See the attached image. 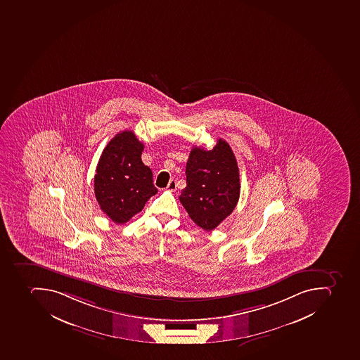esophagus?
<instances>
[{
  "mask_svg": "<svg viewBox=\"0 0 360 360\" xmlns=\"http://www.w3.org/2000/svg\"><path fill=\"white\" fill-rule=\"evenodd\" d=\"M168 191L170 192H175L177 190V183H176L175 179H172V181L168 183L167 187H166Z\"/></svg>",
  "mask_w": 360,
  "mask_h": 360,
  "instance_id": "obj_1",
  "label": "esophagus"
}]
</instances>
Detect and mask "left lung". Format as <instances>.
Segmentation results:
<instances>
[{"label": "left lung", "mask_w": 360, "mask_h": 360, "mask_svg": "<svg viewBox=\"0 0 360 360\" xmlns=\"http://www.w3.org/2000/svg\"><path fill=\"white\" fill-rule=\"evenodd\" d=\"M186 187L179 195L188 216L205 231H213L236 207L239 170L231 146L218 139L211 150L194 147L187 160Z\"/></svg>", "instance_id": "8db88e82"}]
</instances>
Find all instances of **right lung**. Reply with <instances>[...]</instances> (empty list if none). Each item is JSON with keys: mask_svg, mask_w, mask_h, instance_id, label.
<instances>
[{"mask_svg": "<svg viewBox=\"0 0 360 360\" xmlns=\"http://www.w3.org/2000/svg\"><path fill=\"white\" fill-rule=\"evenodd\" d=\"M143 148L136 134L127 129L108 142L98 161L94 181L96 199L115 224L129 221L158 192L153 172L142 162Z\"/></svg>", "mask_w": 360, "mask_h": 360, "instance_id": "obj_1", "label": "right lung"}]
</instances>
